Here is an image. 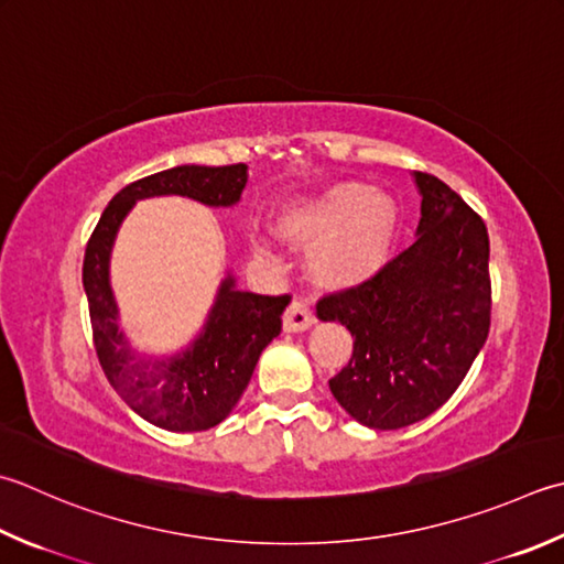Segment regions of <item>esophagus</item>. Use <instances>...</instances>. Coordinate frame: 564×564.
Masks as SVG:
<instances>
[{"label": "esophagus", "mask_w": 564, "mask_h": 564, "mask_svg": "<svg viewBox=\"0 0 564 564\" xmlns=\"http://www.w3.org/2000/svg\"><path fill=\"white\" fill-rule=\"evenodd\" d=\"M315 325V315L307 303L293 301L283 313V329L285 333H303V329Z\"/></svg>", "instance_id": "34e87169"}]
</instances>
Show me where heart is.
Returning <instances> with one entry per match:
<instances>
[{
    "label": "heart",
    "instance_id": "obj_1",
    "mask_svg": "<svg viewBox=\"0 0 564 564\" xmlns=\"http://www.w3.org/2000/svg\"><path fill=\"white\" fill-rule=\"evenodd\" d=\"M401 213L389 195L345 181L297 197L279 215V231L295 247H311V269L327 289H357L389 261Z\"/></svg>",
    "mask_w": 564,
    "mask_h": 564
}]
</instances>
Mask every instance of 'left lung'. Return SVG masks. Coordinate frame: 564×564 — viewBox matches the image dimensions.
<instances>
[{
  "instance_id": "obj_1",
  "label": "left lung",
  "mask_w": 564,
  "mask_h": 564,
  "mask_svg": "<svg viewBox=\"0 0 564 564\" xmlns=\"http://www.w3.org/2000/svg\"><path fill=\"white\" fill-rule=\"evenodd\" d=\"M417 239L371 281L327 293L319 319L355 337L329 391L361 425L399 430L435 413L484 347L491 325L484 219L435 175L417 171Z\"/></svg>"
}]
</instances>
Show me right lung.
Returning <instances> with one entry per match:
<instances>
[{
	"label": "right lung",
	"mask_w": 564,
	"mask_h": 564,
	"mask_svg": "<svg viewBox=\"0 0 564 564\" xmlns=\"http://www.w3.org/2000/svg\"><path fill=\"white\" fill-rule=\"evenodd\" d=\"M247 165H178L129 183L105 207L85 249L83 285L90 305L99 367L131 411L171 433H197L223 423L245 393L263 347L281 333L291 295H257L225 279L203 335L181 357L147 361L131 355L117 327L109 289V251L121 219L141 197L185 195L213 207L239 200Z\"/></svg>",
	"instance_id": "obj_1"
}]
</instances>
